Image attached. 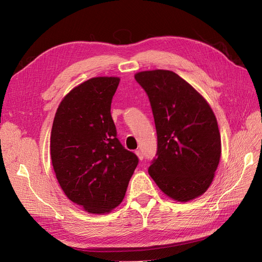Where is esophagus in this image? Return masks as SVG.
Listing matches in <instances>:
<instances>
[{
    "instance_id": "34e87169",
    "label": "esophagus",
    "mask_w": 262,
    "mask_h": 262,
    "mask_svg": "<svg viewBox=\"0 0 262 262\" xmlns=\"http://www.w3.org/2000/svg\"><path fill=\"white\" fill-rule=\"evenodd\" d=\"M136 154H137V156L139 157V160H140V161H143L144 156H143V153H142L141 150H139V149H138V150H136Z\"/></svg>"
}]
</instances>
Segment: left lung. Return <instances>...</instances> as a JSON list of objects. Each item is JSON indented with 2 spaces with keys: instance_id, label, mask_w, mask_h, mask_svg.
<instances>
[{
  "instance_id": "1",
  "label": "left lung",
  "mask_w": 262,
  "mask_h": 262,
  "mask_svg": "<svg viewBox=\"0 0 262 262\" xmlns=\"http://www.w3.org/2000/svg\"><path fill=\"white\" fill-rule=\"evenodd\" d=\"M134 77L147 95L157 134L149 176L171 199L192 200L207 191L220 162L216 118L201 95L171 71Z\"/></svg>"
}]
</instances>
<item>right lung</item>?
I'll list each match as a JSON object with an SVG mask.
<instances>
[{
  "label": "right lung",
  "instance_id": "obj_1",
  "mask_svg": "<svg viewBox=\"0 0 262 262\" xmlns=\"http://www.w3.org/2000/svg\"><path fill=\"white\" fill-rule=\"evenodd\" d=\"M118 77H94L63 98L52 124L51 161L69 199L104 214L121 203L139 158L117 138L110 114Z\"/></svg>",
  "mask_w": 262,
  "mask_h": 262
}]
</instances>
